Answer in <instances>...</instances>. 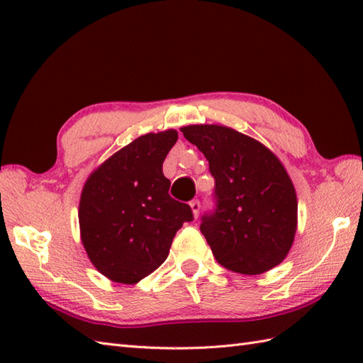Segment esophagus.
<instances>
[{"label":"esophagus","mask_w":363,"mask_h":363,"mask_svg":"<svg viewBox=\"0 0 363 363\" xmlns=\"http://www.w3.org/2000/svg\"><path fill=\"white\" fill-rule=\"evenodd\" d=\"M190 209H191V213H194V217H195V218H198L199 209H201V203H199L198 199H194V201L190 203Z\"/></svg>","instance_id":"1"}]
</instances>
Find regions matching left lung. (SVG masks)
I'll return each instance as SVG.
<instances>
[{"mask_svg": "<svg viewBox=\"0 0 363 363\" xmlns=\"http://www.w3.org/2000/svg\"><path fill=\"white\" fill-rule=\"evenodd\" d=\"M184 137L209 160L217 211L201 233L220 265L262 274L287 257L298 229V198L287 169L256 138L223 125H189Z\"/></svg>", "mask_w": 363, "mask_h": 363, "instance_id": "1", "label": "left lung"}]
</instances>
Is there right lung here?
<instances>
[{
	"mask_svg": "<svg viewBox=\"0 0 363 363\" xmlns=\"http://www.w3.org/2000/svg\"><path fill=\"white\" fill-rule=\"evenodd\" d=\"M176 140V129L137 137L98 165L84 184L81 242L107 279H143L164 264L184 221L194 220L187 204L168 195L169 181L162 172Z\"/></svg>",
	"mask_w": 363,
	"mask_h": 363,
	"instance_id": "1",
	"label": "right lung"
}]
</instances>
